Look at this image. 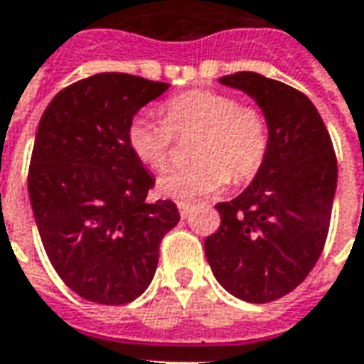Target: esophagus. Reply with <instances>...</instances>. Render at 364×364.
<instances>
[{"label": "esophagus", "instance_id": "obj_1", "mask_svg": "<svg viewBox=\"0 0 364 364\" xmlns=\"http://www.w3.org/2000/svg\"><path fill=\"white\" fill-rule=\"evenodd\" d=\"M177 208H179V215L185 218V217H189V213L193 210V205L187 203V200H177Z\"/></svg>", "mask_w": 364, "mask_h": 364}]
</instances>
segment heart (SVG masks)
<instances>
[{
  "label": "heart",
  "mask_w": 364,
  "mask_h": 364,
  "mask_svg": "<svg viewBox=\"0 0 364 364\" xmlns=\"http://www.w3.org/2000/svg\"><path fill=\"white\" fill-rule=\"evenodd\" d=\"M164 122L139 114L126 129L129 151L154 171H161L171 154L173 136L199 134L191 157L197 164L171 169L159 191L171 199H197L230 183L250 181L268 157L270 124L266 114L240 104L232 94L187 90L164 104Z\"/></svg>",
  "instance_id": "1"
}]
</instances>
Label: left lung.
Returning <instances> with one entry per match:
<instances>
[{
	"instance_id": "left-lung-1",
	"label": "left lung",
	"mask_w": 364,
	"mask_h": 364,
	"mask_svg": "<svg viewBox=\"0 0 364 364\" xmlns=\"http://www.w3.org/2000/svg\"><path fill=\"white\" fill-rule=\"evenodd\" d=\"M220 82L252 96L270 124L268 157L252 183L218 203L220 226L205 254L218 284L250 304H268L296 289L323 252L337 157L329 132L306 94L258 73Z\"/></svg>"
}]
</instances>
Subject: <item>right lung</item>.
<instances>
[{
  "label": "right lung",
  "instance_id": "obj_1",
  "mask_svg": "<svg viewBox=\"0 0 364 364\" xmlns=\"http://www.w3.org/2000/svg\"><path fill=\"white\" fill-rule=\"evenodd\" d=\"M167 88L100 73L63 88L39 122L27 177L35 223L58 278L94 304L141 296L179 223L173 200H146L156 179L126 141L132 118Z\"/></svg>",
  "mask_w": 364,
  "mask_h": 364
}]
</instances>
